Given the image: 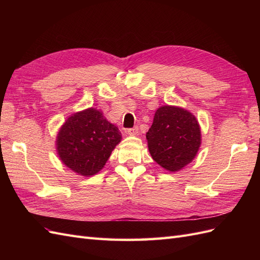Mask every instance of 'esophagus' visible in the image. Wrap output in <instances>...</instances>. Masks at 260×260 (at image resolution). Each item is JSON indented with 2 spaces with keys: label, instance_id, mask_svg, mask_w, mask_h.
Segmentation results:
<instances>
[{
  "label": "esophagus",
  "instance_id": "esophagus-1",
  "mask_svg": "<svg viewBox=\"0 0 260 260\" xmlns=\"http://www.w3.org/2000/svg\"><path fill=\"white\" fill-rule=\"evenodd\" d=\"M125 132H127L129 136H138V133H139V128H138V127L130 128V129H127V131H125Z\"/></svg>",
  "mask_w": 260,
  "mask_h": 260
}]
</instances>
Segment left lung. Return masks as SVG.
<instances>
[{
  "mask_svg": "<svg viewBox=\"0 0 260 260\" xmlns=\"http://www.w3.org/2000/svg\"><path fill=\"white\" fill-rule=\"evenodd\" d=\"M201 127L195 116L178 106L157 109L146 133L152 158L166 170L176 172L190 164L202 142Z\"/></svg>",
  "mask_w": 260,
  "mask_h": 260,
  "instance_id": "left-lung-1",
  "label": "left lung"
}]
</instances>
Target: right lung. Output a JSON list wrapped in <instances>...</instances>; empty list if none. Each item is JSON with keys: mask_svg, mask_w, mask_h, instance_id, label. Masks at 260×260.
<instances>
[{"mask_svg": "<svg viewBox=\"0 0 260 260\" xmlns=\"http://www.w3.org/2000/svg\"><path fill=\"white\" fill-rule=\"evenodd\" d=\"M121 133L103 113L86 108L69 116L56 137L59 159L76 174L90 177L105 166Z\"/></svg>", "mask_w": 260, "mask_h": 260, "instance_id": "add662e5", "label": "right lung"}]
</instances>
